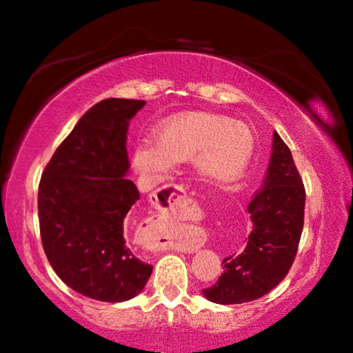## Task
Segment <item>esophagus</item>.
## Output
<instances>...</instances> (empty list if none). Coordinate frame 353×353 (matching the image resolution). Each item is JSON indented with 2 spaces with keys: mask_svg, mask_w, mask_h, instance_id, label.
<instances>
[{
  "mask_svg": "<svg viewBox=\"0 0 353 353\" xmlns=\"http://www.w3.org/2000/svg\"><path fill=\"white\" fill-rule=\"evenodd\" d=\"M162 194L167 201V216L154 220V230L157 231V248L161 250H178V252H194L204 244V236L196 226L181 223L180 219L188 215L190 204L186 192L175 185L163 186Z\"/></svg>",
  "mask_w": 353,
  "mask_h": 353,
  "instance_id": "esophagus-1",
  "label": "esophagus"
}]
</instances>
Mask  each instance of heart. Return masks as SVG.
I'll use <instances>...</instances> for the list:
<instances>
[{
  "label": "heart",
  "instance_id": "1",
  "mask_svg": "<svg viewBox=\"0 0 353 353\" xmlns=\"http://www.w3.org/2000/svg\"><path fill=\"white\" fill-rule=\"evenodd\" d=\"M252 151L254 134L245 123L216 114H185L157 130L156 144H139L133 163L139 172L154 173L196 159L202 176L231 185L243 176Z\"/></svg>",
  "mask_w": 353,
  "mask_h": 353
}]
</instances>
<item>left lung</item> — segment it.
<instances>
[{
	"label": "left lung",
	"instance_id": "obj_1",
	"mask_svg": "<svg viewBox=\"0 0 353 353\" xmlns=\"http://www.w3.org/2000/svg\"><path fill=\"white\" fill-rule=\"evenodd\" d=\"M248 210L252 221L248 244L241 254L223 259L219 281L202 291L210 302L230 305L260 299L286 278L297 255L305 188L291 151L276 132L267 180Z\"/></svg>",
	"mask_w": 353,
	"mask_h": 353
}]
</instances>
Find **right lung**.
I'll list each match as a JSON object with an SVG mask.
<instances>
[{"label": "right lung", "instance_id": "right-lung-1", "mask_svg": "<svg viewBox=\"0 0 353 353\" xmlns=\"http://www.w3.org/2000/svg\"><path fill=\"white\" fill-rule=\"evenodd\" d=\"M146 101L109 98L81 115L46 163L38 186L41 244L67 286L101 302L143 291L152 265L134 257L123 219L139 192L128 172L127 132Z\"/></svg>", "mask_w": 353, "mask_h": 353}]
</instances>
